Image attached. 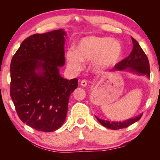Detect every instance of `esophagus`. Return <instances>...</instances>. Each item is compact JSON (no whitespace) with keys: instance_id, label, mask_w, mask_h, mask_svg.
<instances>
[{"instance_id":"34e87169","label":"esophagus","mask_w":160,"mask_h":160,"mask_svg":"<svg viewBox=\"0 0 160 160\" xmlns=\"http://www.w3.org/2000/svg\"><path fill=\"white\" fill-rule=\"evenodd\" d=\"M81 86H83V87H86L87 86V85H88V82H87V81H85V80H82L81 81Z\"/></svg>"}]
</instances>
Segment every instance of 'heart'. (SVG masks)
<instances>
[{
    "label": "heart",
    "instance_id": "b5f03b06",
    "mask_svg": "<svg viewBox=\"0 0 160 160\" xmlns=\"http://www.w3.org/2000/svg\"><path fill=\"white\" fill-rule=\"evenodd\" d=\"M123 55L121 42L107 37L91 36L81 38L76 49H69L65 54L68 66L75 71L83 68V61H91V69L102 72L118 63Z\"/></svg>",
    "mask_w": 160,
    "mask_h": 160
}]
</instances>
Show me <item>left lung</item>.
Here are the masks:
<instances>
[{"mask_svg":"<svg viewBox=\"0 0 160 160\" xmlns=\"http://www.w3.org/2000/svg\"><path fill=\"white\" fill-rule=\"evenodd\" d=\"M132 40L133 42V49L129 55L116 65L111 71H125L139 76L146 75L148 78H149L150 68L148 57L138 41L133 37H132ZM142 114L140 113L135 118H130L122 122H110V121L99 119L97 116H95V118L103 126L116 130L128 128L129 125L137 122L141 119Z\"/></svg>","mask_w":160,"mask_h":160,"instance_id":"8db88e82","label":"left lung"}]
</instances>
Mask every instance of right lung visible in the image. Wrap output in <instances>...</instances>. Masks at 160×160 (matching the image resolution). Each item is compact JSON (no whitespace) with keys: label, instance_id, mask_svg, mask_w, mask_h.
I'll return each instance as SVG.
<instances>
[{"label":"right lung","instance_id":"1","mask_svg":"<svg viewBox=\"0 0 160 160\" xmlns=\"http://www.w3.org/2000/svg\"><path fill=\"white\" fill-rule=\"evenodd\" d=\"M66 32L35 34L24 40L11 62L10 93L19 118L38 131L51 132L63 124L69 99L78 79L59 73L65 63Z\"/></svg>","mask_w":160,"mask_h":160}]
</instances>
